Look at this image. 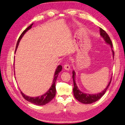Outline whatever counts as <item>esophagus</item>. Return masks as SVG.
Instances as JSON below:
<instances>
[{
  "mask_svg": "<svg viewBox=\"0 0 125 125\" xmlns=\"http://www.w3.org/2000/svg\"><path fill=\"white\" fill-rule=\"evenodd\" d=\"M64 68L66 70H69L70 69V66L68 64V63H66V64L64 65Z\"/></svg>",
  "mask_w": 125,
  "mask_h": 125,
  "instance_id": "obj_1",
  "label": "esophagus"
}]
</instances>
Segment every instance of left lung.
I'll return each mask as SVG.
<instances>
[{
    "label": "left lung",
    "mask_w": 125,
    "mask_h": 125,
    "mask_svg": "<svg viewBox=\"0 0 125 125\" xmlns=\"http://www.w3.org/2000/svg\"><path fill=\"white\" fill-rule=\"evenodd\" d=\"M100 35L102 36L104 39L105 40V42H106L107 43L111 45V47L112 48V41H111V39L110 38L109 35H108L106 31L103 30L102 28H100ZM112 52H113V57H114V55H115V52H113V50H112ZM73 95L75 96L76 99L79 101V102H81L83 104H91L94 103L96 101L98 100L99 99H100L101 98L103 97V95L105 94V93L106 91V90L107 88L109 86L110 84H111V81H112V78H111V80L109 82V83L108 84L107 87L103 90V91L100 92V93H98V94H85V93H83L81 92L80 90H79L77 86L76 85V83L75 82V71H73Z\"/></svg>",
    "instance_id": "left-lung-1"
}]
</instances>
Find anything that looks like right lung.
Masks as SVG:
<instances>
[{"mask_svg": "<svg viewBox=\"0 0 125 125\" xmlns=\"http://www.w3.org/2000/svg\"><path fill=\"white\" fill-rule=\"evenodd\" d=\"M33 25V23L31 24L29 27H28L26 30L23 31V32L21 34L19 38L18 39V40L17 43V46H16V48L15 52H16V50L17 49V47L18 46L19 43L21 39L22 38V37L23 36V35L25 34V33L28 30H30V29L31 28V26ZM62 69V67L61 65H58L56 70L55 71V75H54V80H53L52 82V86L50 87V88L49 90L48 91L46 94H44L41 95L40 97H28L27 95H26L24 94L23 93L20 91L21 94H22V97L25 98V99L27 100L28 102H31V103H33L34 104H35L36 105H46V104L49 103L50 101H51L53 98H54L56 94V86H55V83L56 81L58 75V73H59L60 72H61V71Z\"/></svg>", "mask_w": 125, "mask_h": 125, "instance_id": "add662e5", "label": "right lung"}]
</instances>
